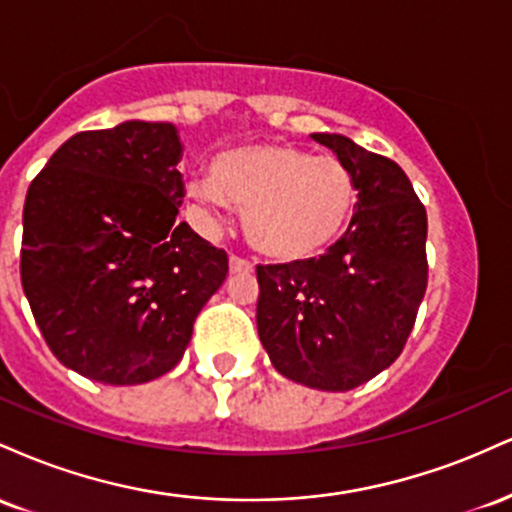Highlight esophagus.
Wrapping results in <instances>:
<instances>
[{"instance_id":"34e87169","label":"esophagus","mask_w":512,"mask_h":512,"mask_svg":"<svg viewBox=\"0 0 512 512\" xmlns=\"http://www.w3.org/2000/svg\"><path fill=\"white\" fill-rule=\"evenodd\" d=\"M228 267H231V274H250L252 272V264L248 260H243V257H238V255H231V260H228Z\"/></svg>"}]
</instances>
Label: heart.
<instances>
[{"mask_svg": "<svg viewBox=\"0 0 512 512\" xmlns=\"http://www.w3.org/2000/svg\"><path fill=\"white\" fill-rule=\"evenodd\" d=\"M190 192L211 211L231 202L252 248L276 262H301L330 248L356 204L354 175L339 158L291 144L223 151L211 178L192 180Z\"/></svg>", "mask_w": 512, "mask_h": 512, "instance_id": "obj_1", "label": "heart"}]
</instances>
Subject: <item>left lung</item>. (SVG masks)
Masks as SVG:
<instances>
[{"label": "left lung", "mask_w": 512, "mask_h": 512, "mask_svg": "<svg viewBox=\"0 0 512 512\" xmlns=\"http://www.w3.org/2000/svg\"><path fill=\"white\" fill-rule=\"evenodd\" d=\"M351 170L358 202L325 255L257 267V332L272 366L346 392L395 363L424 301L426 209L404 170L344 134H313Z\"/></svg>", "instance_id": "left-lung-1"}]
</instances>
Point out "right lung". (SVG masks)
<instances>
[{"instance_id": "right-lung-1", "label": "right lung", "mask_w": 512, "mask_h": 512, "mask_svg": "<svg viewBox=\"0 0 512 512\" xmlns=\"http://www.w3.org/2000/svg\"><path fill=\"white\" fill-rule=\"evenodd\" d=\"M182 142L168 122L79 132L23 204L21 284L57 361L103 385L178 366L228 255L178 211Z\"/></svg>"}]
</instances>
